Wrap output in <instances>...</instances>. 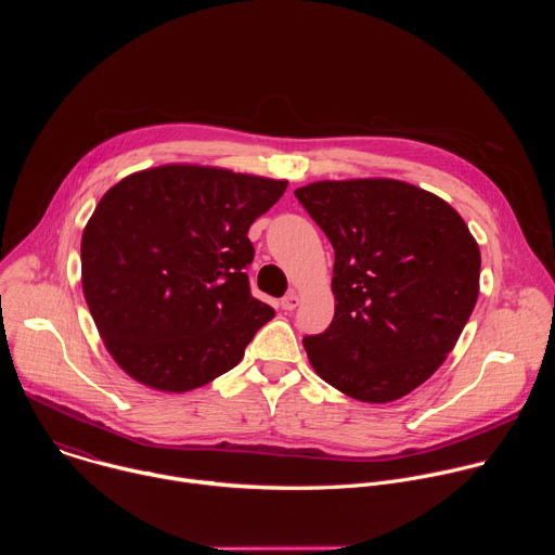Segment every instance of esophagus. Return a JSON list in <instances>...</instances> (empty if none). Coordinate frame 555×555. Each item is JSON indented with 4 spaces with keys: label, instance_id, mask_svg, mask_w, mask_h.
I'll return each mask as SVG.
<instances>
[{
    "label": "esophagus",
    "instance_id": "esophagus-1",
    "mask_svg": "<svg viewBox=\"0 0 555 555\" xmlns=\"http://www.w3.org/2000/svg\"><path fill=\"white\" fill-rule=\"evenodd\" d=\"M298 302H300V298H298L296 292H289V294H285V296L281 298V307H283L285 311H294V309L298 307Z\"/></svg>",
    "mask_w": 555,
    "mask_h": 555
}]
</instances>
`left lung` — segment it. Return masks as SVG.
<instances>
[{"mask_svg": "<svg viewBox=\"0 0 555 555\" xmlns=\"http://www.w3.org/2000/svg\"><path fill=\"white\" fill-rule=\"evenodd\" d=\"M294 195L336 253L334 321L302 338L313 371L360 402L404 398L477 305V242L448 202L400 180H327Z\"/></svg>", "mask_w": 555, "mask_h": 555, "instance_id": "obj_1", "label": "left lung"}]
</instances>
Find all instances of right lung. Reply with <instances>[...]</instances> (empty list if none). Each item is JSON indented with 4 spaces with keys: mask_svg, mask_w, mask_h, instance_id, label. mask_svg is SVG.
I'll use <instances>...</instances> for the list:
<instances>
[{
    "mask_svg": "<svg viewBox=\"0 0 555 555\" xmlns=\"http://www.w3.org/2000/svg\"><path fill=\"white\" fill-rule=\"evenodd\" d=\"M285 189V180L165 165L101 197L81 242L83 294L127 375L186 392L240 364L274 319L250 294L248 230Z\"/></svg>",
    "mask_w": 555,
    "mask_h": 555,
    "instance_id": "1",
    "label": "right lung"
}]
</instances>
